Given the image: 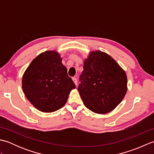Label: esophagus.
<instances>
[{
	"label": "esophagus",
	"mask_w": 154,
	"mask_h": 154,
	"mask_svg": "<svg viewBox=\"0 0 154 154\" xmlns=\"http://www.w3.org/2000/svg\"><path fill=\"white\" fill-rule=\"evenodd\" d=\"M73 79V82H74V83L75 84V85H77V78H75V77H73V79Z\"/></svg>",
	"instance_id": "obj_1"
}]
</instances>
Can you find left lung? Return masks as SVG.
Listing matches in <instances>:
<instances>
[{
    "label": "left lung",
    "instance_id": "obj_1",
    "mask_svg": "<svg viewBox=\"0 0 154 154\" xmlns=\"http://www.w3.org/2000/svg\"><path fill=\"white\" fill-rule=\"evenodd\" d=\"M78 91L87 109L97 114L114 110L127 92L126 74L109 55L91 52L84 61Z\"/></svg>",
    "mask_w": 154,
    "mask_h": 154
}]
</instances>
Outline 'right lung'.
<instances>
[{"label":"right lung","mask_w":154,"mask_h":154,"mask_svg":"<svg viewBox=\"0 0 154 154\" xmlns=\"http://www.w3.org/2000/svg\"><path fill=\"white\" fill-rule=\"evenodd\" d=\"M55 51H46L34 59L22 77L23 92L35 108L52 112L66 103L75 85Z\"/></svg>","instance_id":"obj_1"}]
</instances>
